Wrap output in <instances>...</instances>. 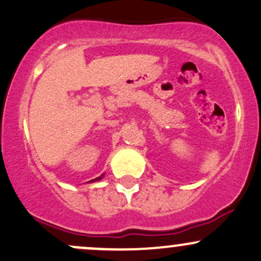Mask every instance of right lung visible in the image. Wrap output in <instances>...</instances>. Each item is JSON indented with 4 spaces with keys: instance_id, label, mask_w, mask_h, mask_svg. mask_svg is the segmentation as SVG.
<instances>
[{
    "instance_id": "1",
    "label": "right lung",
    "mask_w": 261,
    "mask_h": 261,
    "mask_svg": "<svg viewBox=\"0 0 261 261\" xmlns=\"http://www.w3.org/2000/svg\"><path fill=\"white\" fill-rule=\"evenodd\" d=\"M102 177H104V173H102V174H101V176H100V177H96V178L91 179V181H89L88 183H91V182H98V181H100V179H101V178H102Z\"/></svg>"
}]
</instances>
